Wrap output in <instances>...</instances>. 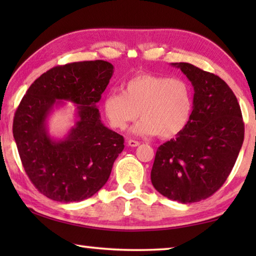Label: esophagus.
<instances>
[{
    "label": "esophagus",
    "instance_id": "obj_1",
    "mask_svg": "<svg viewBox=\"0 0 256 256\" xmlns=\"http://www.w3.org/2000/svg\"><path fill=\"white\" fill-rule=\"evenodd\" d=\"M128 144L130 146H133V148H134V146H138V144H140V142L136 141V140H128Z\"/></svg>",
    "mask_w": 256,
    "mask_h": 256
}]
</instances>
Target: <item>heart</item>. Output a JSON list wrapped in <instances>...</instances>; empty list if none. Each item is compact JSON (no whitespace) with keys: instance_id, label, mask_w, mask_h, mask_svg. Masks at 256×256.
Returning <instances> with one entry per match:
<instances>
[{"instance_id":"1","label":"heart","mask_w":256,"mask_h":256,"mask_svg":"<svg viewBox=\"0 0 256 256\" xmlns=\"http://www.w3.org/2000/svg\"><path fill=\"white\" fill-rule=\"evenodd\" d=\"M192 92L188 84L177 78L141 73L123 84L122 94L110 92L102 102L104 114L116 130H125L138 118L133 128L138 136L170 138L188 124L192 112Z\"/></svg>"}]
</instances>
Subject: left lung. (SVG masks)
<instances>
[{"instance_id":"1","label":"left lung","mask_w":256,"mask_h":256,"mask_svg":"<svg viewBox=\"0 0 256 256\" xmlns=\"http://www.w3.org/2000/svg\"><path fill=\"white\" fill-rule=\"evenodd\" d=\"M172 66L193 86V110L183 131L157 149L151 183L170 200L193 203L226 182L244 141V122L237 98L222 79L190 63Z\"/></svg>"}]
</instances>
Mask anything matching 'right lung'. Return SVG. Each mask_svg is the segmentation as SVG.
I'll list each match as a JSON object with an SVG mask.
<instances>
[{"mask_svg": "<svg viewBox=\"0 0 256 256\" xmlns=\"http://www.w3.org/2000/svg\"><path fill=\"white\" fill-rule=\"evenodd\" d=\"M114 72L106 60L55 66L29 86L16 110L14 138L26 174L42 194L58 202L92 198L110 178L124 138L102 124L97 104ZM60 100L77 104L75 126L50 138L46 118Z\"/></svg>", "mask_w": 256, "mask_h": 256, "instance_id": "right-lung-1", "label": "right lung"}]
</instances>
